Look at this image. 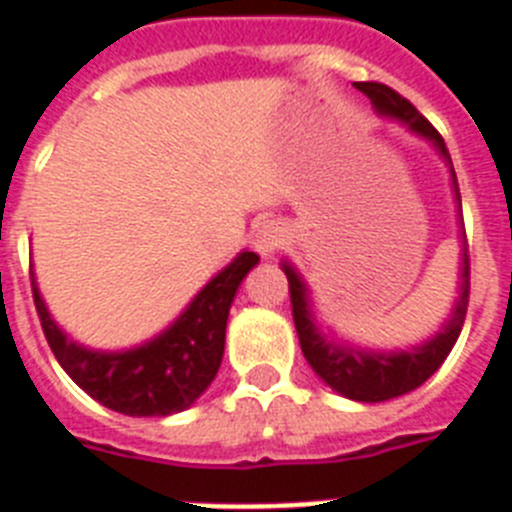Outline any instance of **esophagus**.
I'll return each mask as SVG.
<instances>
[{
    "mask_svg": "<svg viewBox=\"0 0 512 512\" xmlns=\"http://www.w3.org/2000/svg\"><path fill=\"white\" fill-rule=\"evenodd\" d=\"M284 241H287V230H284V225L277 223V220H264V223L256 228V233H253V248H256L264 259L274 256V253L284 246Z\"/></svg>",
    "mask_w": 512,
    "mask_h": 512,
    "instance_id": "esophagus-1",
    "label": "esophagus"
}]
</instances>
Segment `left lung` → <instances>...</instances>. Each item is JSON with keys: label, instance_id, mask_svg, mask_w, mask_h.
<instances>
[{"label": "left lung", "instance_id": "left-lung-1", "mask_svg": "<svg viewBox=\"0 0 512 512\" xmlns=\"http://www.w3.org/2000/svg\"><path fill=\"white\" fill-rule=\"evenodd\" d=\"M359 92H364L372 102L374 112L387 120L402 122L405 128L413 130L415 135L425 138L438 151V156L446 161L451 171V192L461 212V194L459 182H456V171L451 164L449 148L433 128L431 122L425 120L413 104L405 97L390 89L387 84L377 81H359L356 84ZM464 228V220H459ZM282 271L287 274L289 297H292V318H295L297 336H300L302 354L312 372L318 374L328 387L338 395L348 397L356 402H384L392 397L408 395L418 390L425 379L436 372L438 366L446 361L451 354L456 338L461 333V325L467 318L469 305V253H467V235L461 238V264H459V297L454 300L449 320L441 325L436 336L425 338L423 343L410 348H395V351H379V348L354 346V343L343 341V338H330L318 325V318L312 312L310 287L305 284L300 271L289 261H282Z\"/></svg>", "mask_w": 512, "mask_h": 512}]
</instances>
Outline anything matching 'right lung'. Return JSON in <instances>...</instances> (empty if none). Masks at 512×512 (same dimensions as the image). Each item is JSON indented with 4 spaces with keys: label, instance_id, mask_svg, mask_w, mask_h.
<instances>
[{
    "label": "right lung",
    "instance_id": "add662e5",
    "mask_svg": "<svg viewBox=\"0 0 512 512\" xmlns=\"http://www.w3.org/2000/svg\"><path fill=\"white\" fill-rule=\"evenodd\" d=\"M256 264V253L241 251L194 295L169 328L120 351L89 348L69 338L45 307L33 269L30 284L48 346L81 390L130 418H166L192 408L215 379L223 361L230 305Z\"/></svg>",
    "mask_w": 512,
    "mask_h": 512
}]
</instances>
